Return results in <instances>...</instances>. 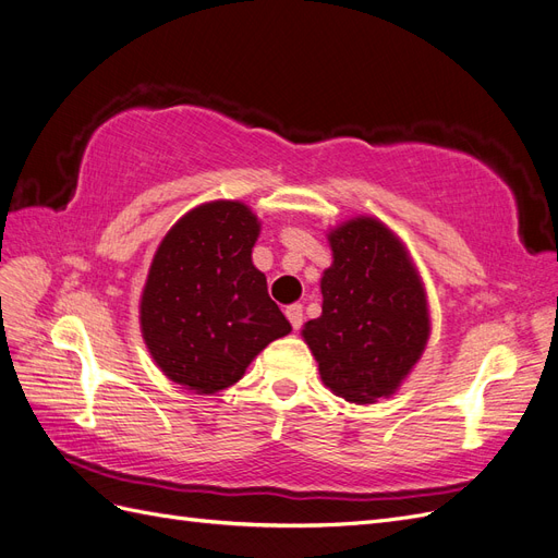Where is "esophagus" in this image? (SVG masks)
Segmentation results:
<instances>
[{"instance_id": "obj_1", "label": "esophagus", "mask_w": 558, "mask_h": 558, "mask_svg": "<svg viewBox=\"0 0 558 558\" xmlns=\"http://www.w3.org/2000/svg\"><path fill=\"white\" fill-rule=\"evenodd\" d=\"M286 316H289L291 326H293L295 330H300V326H302V318H305V314H302V305H291V307H286Z\"/></svg>"}]
</instances>
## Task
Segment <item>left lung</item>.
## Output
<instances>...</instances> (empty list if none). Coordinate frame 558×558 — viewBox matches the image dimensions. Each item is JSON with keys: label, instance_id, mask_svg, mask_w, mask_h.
Listing matches in <instances>:
<instances>
[{"label": "left lung", "instance_id": "obj_1", "mask_svg": "<svg viewBox=\"0 0 558 558\" xmlns=\"http://www.w3.org/2000/svg\"><path fill=\"white\" fill-rule=\"evenodd\" d=\"M328 244L324 305L302 326V340L335 396L356 404L391 398L430 337L424 279L404 242L375 216L330 228Z\"/></svg>", "mask_w": 558, "mask_h": 558}]
</instances>
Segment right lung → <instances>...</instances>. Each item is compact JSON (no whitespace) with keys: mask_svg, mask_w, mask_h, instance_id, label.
<instances>
[{"mask_svg":"<svg viewBox=\"0 0 558 558\" xmlns=\"http://www.w3.org/2000/svg\"><path fill=\"white\" fill-rule=\"evenodd\" d=\"M260 218L240 199H211L167 230L140 300L144 344L160 373L197 396L238 384L251 361L291 332L253 265Z\"/></svg>","mask_w":558,"mask_h":558,"instance_id":"obj_1","label":"right lung"}]
</instances>
